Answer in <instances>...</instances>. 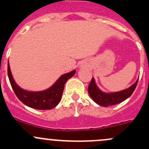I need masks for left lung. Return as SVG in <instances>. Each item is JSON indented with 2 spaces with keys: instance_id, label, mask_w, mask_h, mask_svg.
I'll use <instances>...</instances> for the list:
<instances>
[{
  "instance_id": "left-lung-1",
  "label": "left lung",
  "mask_w": 149,
  "mask_h": 149,
  "mask_svg": "<svg viewBox=\"0 0 149 149\" xmlns=\"http://www.w3.org/2000/svg\"><path fill=\"white\" fill-rule=\"evenodd\" d=\"M138 81L139 79L131 86L123 91L113 93H104L97 87L94 78H92L88 87V91L90 97L96 103L102 107H108L120 103L130 97L137 86Z\"/></svg>"
}]
</instances>
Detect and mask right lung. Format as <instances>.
Returning <instances> with one entry per match:
<instances>
[{
	"instance_id": "right-lung-1",
	"label": "right lung",
	"mask_w": 149,
	"mask_h": 149,
	"mask_svg": "<svg viewBox=\"0 0 149 149\" xmlns=\"http://www.w3.org/2000/svg\"><path fill=\"white\" fill-rule=\"evenodd\" d=\"M76 73L71 72L62 75L56 82L47 89L42 91H29L23 89L16 84L12 76L9 63H8V76L9 81L16 97L22 102L29 107L37 109H51L55 107L62 98L64 85Z\"/></svg>"
}]
</instances>
